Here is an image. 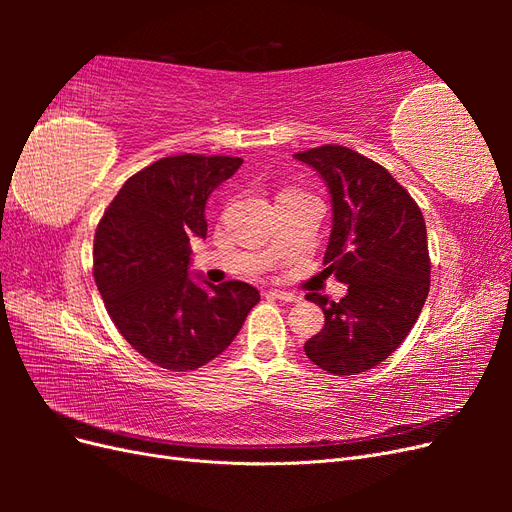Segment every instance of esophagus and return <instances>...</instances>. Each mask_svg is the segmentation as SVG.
Returning <instances> with one entry per match:
<instances>
[{
    "label": "esophagus",
    "mask_w": 512,
    "mask_h": 512,
    "mask_svg": "<svg viewBox=\"0 0 512 512\" xmlns=\"http://www.w3.org/2000/svg\"><path fill=\"white\" fill-rule=\"evenodd\" d=\"M269 297H273V299H280V301H286V303H299V301H301L299 294L288 292V290H269Z\"/></svg>",
    "instance_id": "obj_1"
}]
</instances>
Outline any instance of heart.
<instances>
[{"mask_svg":"<svg viewBox=\"0 0 512 512\" xmlns=\"http://www.w3.org/2000/svg\"><path fill=\"white\" fill-rule=\"evenodd\" d=\"M284 194H286V192H284Z\"/></svg>","mask_w":512,"mask_h":512,"instance_id":"1","label":"heart"}]
</instances>
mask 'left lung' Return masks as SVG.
<instances>
[{"instance_id":"1","label":"left lung","mask_w":512,"mask_h":512,"mask_svg":"<svg viewBox=\"0 0 512 512\" xmlns=\"http://www.w3.org/2000/svg\"><path fill=\"white\" fill-rule=\"evenodd\" d=\"M331 194L333 226L324 273L348 286L344 299L309 292L324 327L305 342L307 359L335 376L380 365L404 342L429 292L423 213L389 170L342 145L294 153Z\"/></svg>"}]
</instances>
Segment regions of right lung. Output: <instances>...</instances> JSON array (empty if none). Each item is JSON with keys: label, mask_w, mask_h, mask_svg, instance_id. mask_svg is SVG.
Wrapping results in <instances>:
<instances>
[{"label": "right lung", "mask_w": 512, "mask_h": 512, "mask_svg": "<svg viewBox=\"0 0 512 512\" xmlns=\"http://www.w3.org/2000/svg\"><path fill=\"white\" fill-rule=\"evenodd\" d=\"M241 158L170 156L130 177L104 211L94 277L108 316L147 361L190 371L222 354L260 301L254 286L192 280V247L207 237L205 205Z\"/></svg>", "instance_id": "add662e5"}]
</instances>
